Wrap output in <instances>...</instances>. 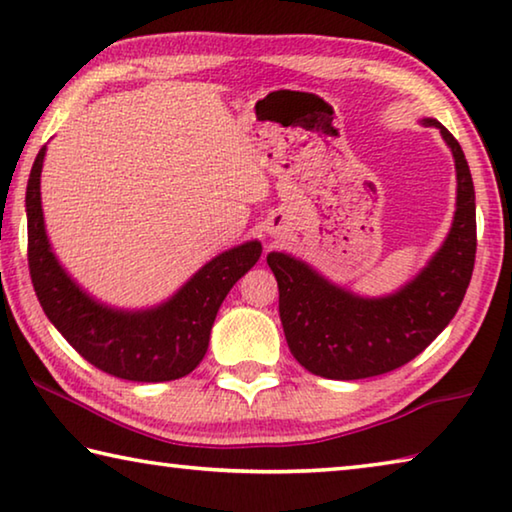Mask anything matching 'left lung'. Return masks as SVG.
<instances>
[{
	"label": "left lung",
	"instance_id": "left-lung-1",
	"mask_svg": "<svg viewBox=\"0 0 512 512\" xmlns=\"http://www.w3.org/2000/svg\"><path fill=\"white\" fill-rule=\"evenodd\" d=\"M456 161V215L429 265L388 297H358L333 286L311 265L281 251L267 254L279 283V315L288 347L308 372L354 381L406 365L454 320L472 279L476 258L474 183L458 140L438 120Z\"/></svg>",
	"mask_w": 512,
	"mask_h": 512
}]
</instances>
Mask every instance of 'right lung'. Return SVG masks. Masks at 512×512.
Segmentation results:
<instances>
[{
	"mask_svg": "<svg viewBox=\"0 0 512 512\" xmlns=\"http://www.w3.org/2000/svg\"><path fill=\"white\" fill-rule=\"evenodd\" d=\"M45 152L47 147L38 152L27 183V256L33 290L49 322L90 365L117 379L161 383L190 374L206 354L224 297L261 258V242L215 256L161 306L117 311L99 304L70 279L49 247L40 206Z\"/></svg>",
	"mask_w": 512,
	"mask_h": 512,
	"instance_id": "right-lung-1",
	"label": "right lung"
}]
</instances>
